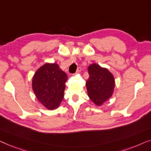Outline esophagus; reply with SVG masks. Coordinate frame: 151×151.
<instances>
[{"label":"esophagus","mask_w":151,"mask_h":151,"mask_svg":"<svg viewBox=\"0 0 151 151\" xmlns=\"http://www.w3.org/2000/svg\"><path fill=\"white\" fill-rule=\"evenodd\" d=\"M81 67H78L77 70H76V73H81Z\"/></svg>","instance_id":"esophagus-1"}]
</instances>
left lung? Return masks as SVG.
<instances>
[{
	"label": "left lung",
	"instance_id": "obj_1",
	"mask_svg": "<svg viewBox=\"0 0 151 151\" xmlns=\"http://www.w3.org/2000/svg\"><path fill=\"white\" fill-rule=\"evenodd\" d=\"M88 73L86 83L88 94L94 104L100 106L112 96L115 88L114 77L107 68L96 63L88 67Z\"/></svg>",
	"mask_w": 151,
	"mask_h": 151
}]
</instances>
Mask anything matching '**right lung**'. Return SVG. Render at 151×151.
Here are the masks:
<instances>
[{"label":"right lung","instance_id":"add662e5","mask_svg":"<svg viewBox=\"0 0 151 151\" xmlns=\"http://www.w3.org/2000/svg\"><path fill=\"white\" fill-rule=\"evenodd\" d=\"M67 75L57 63H46L36 71L32 81L33 90L40 103L53 110L60 105L65 88Z\"/></svg>","mask_w":151,"mask_h":151}]
</instances>
